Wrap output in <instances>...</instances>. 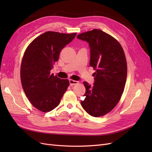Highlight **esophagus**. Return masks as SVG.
Masks as SVG:
<instances>
[{"label":"esophagus","mask_w":152,"mask_h":152,"mask_svg":"<svg viewBox=\"0 0 152 152\" xmlns=\"http://www.w3.org/2000/svg\"><path fill=\"white\" fill-rule=\"evenodd\" d=\"M70 84L71 86H73V85H76L77 84H79V82L78 81H76V80H73L72 79H70Z\"/></svg>","instance_id":"1"}]
</instances>
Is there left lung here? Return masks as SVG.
<instances>
[{"mask_svg": "<svg viewBox=\"0 0 152 152\" xmlns=\"http://www.w3.org/2000/svg\"><path fill=\"white\" fill-rule=\"evenodd\" d=\"M77 37L89 43L90 66L96 70L93 87L83 82L86 91L81 105L90 115L102 117L111 112L121 98L127 74L125 53L117 39L100 30Z\"/></svg>", "mask_w": 152, "mask_h": 152, "instance_id": "left-lung-1", "label": "left lung"}]
</instances>
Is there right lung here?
<instances>
[{
  "instance_id": "1",
  "label": "right lung",
  "mask_w": 152,
  "mask_h": 152,
  "mask_svg": "<svg viewBox=\"0 0 152 152\" xmlns=\"http://www.w3.org/2000/svg\"><path fill=\"white\" fill-rule=\"evenodd\" d=\"M76 34L46 31L25 50L21 64V85L31 104L41 112H48L57 107L70 85L68 79H59L50 70L62 49Z\"/></svg>"
}]
</instances>
